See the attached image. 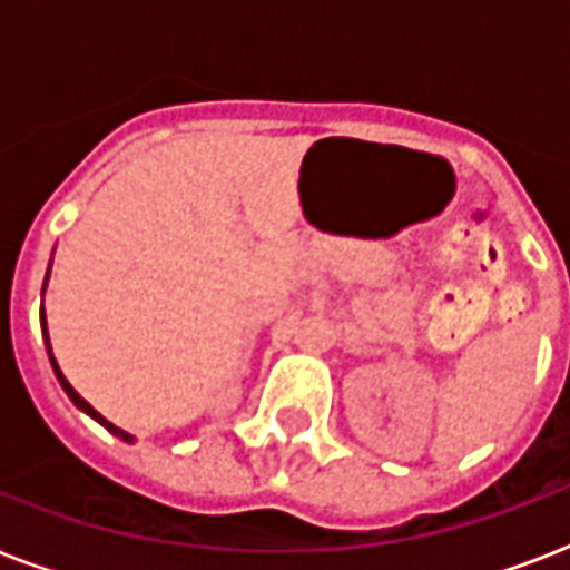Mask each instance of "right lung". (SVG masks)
I'll list each match as a JSON object with an SVG mask.
<instances>
[{
  "label": "right lung",
  "mask_w": 570,
  "mask_h": 570,
  "mask_svg": "<svg viewBox=\"0 0 570 570\" xmlns=\"http://www.w3.org/2000/svg\"><path fill=\"white\" fill-rule=\"evenodd\" d=\"M49 277V275H47ZM47 286V284H43ZM40 328H43V340H47V352H49V364H52V370H56V379L61 381V387H65V393L67 396H70V402H73L76 407H79V411H85V414L88 416H94V420H97V423L100 425H106V429H109L111 434H115V438H120V441H136V438H132V434L129 432H124V429H118V425H111L109 420H106V416L102 414H97V411H94L91 405H88V402H85L82 396H79V393H76L73 387H70V381L65 379V375H61V370H58V364H56V357H52V346H49V334H47V322H43V311H40Z\"/></svg>",
  "instance_id": "obj_1"
}]
</instances>
